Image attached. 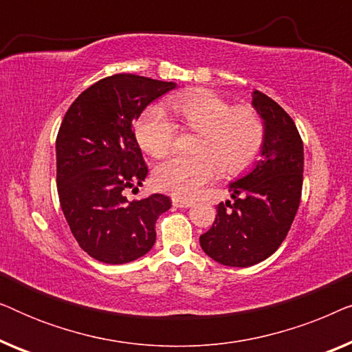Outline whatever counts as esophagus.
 I'll use <instances>...</instances> for the list:
<instances>
[{
    "instance_id": "1",
    "label": "esophagus",
    "mask_w": 352,
    "mask_h": 352,
    "mask_svg": "<svg viewBox=\"0 0 352 352\" xmlns=\"http://www.w3.org/2000/svg\"><path fill=\"white\" fill-rule=\"evenodd\" d=\"M173 205L177 206V208H189V206L194 205L192 200H184V199H177V197H173Z\"/></svg>"
}]
</instances>
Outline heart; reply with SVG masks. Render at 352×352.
Segmentation results:
<instances>
[{
    "label": "heart",
    "mask_w": 352,
    "mask_h": 352,
    "mask_svg": "<svg viewBox=\"0 0 352 352\" xmlns=\"http://www.w3.org/2000/svg\"><path fill=\"white\" fill-rule=\"evenodd\" d=\"M181 128L195 131L192 155H173L153 171L158 189L192 199L223 170L239 175L259 157L266 141V124L256 109L234 107L213 91H192L170 99ZM177 124L165 109L152 105L136 123V139L153 158L165 157L175 142Z\"/></svg>",
    "instance_id": "1"
}]
</instances>
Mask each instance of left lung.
I'll use <instances>...</instances> for the list:
<instances>
[{"label":"left lung","instance_id":"obj_1","mask_svg":"<svg viewBox=\"0 0 352 352\" xmlns=\"http://www.w3.org/2000/svg\"><path fill=\"white\" fill-rule=\"evenodd\" d=\"M253 105L266 124L261 160L230 184L234 204L221 201L213 226L200 235L204 252L224 266L248 267L271 256L285 240L301 200L305 152L295 122L258 89Z\"/></svg>","mask_w":352,"mask_h":352}]
</instances>
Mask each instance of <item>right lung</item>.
<instances>
[{"label":"right lung","mask_w":352,"mask_h":352,"mask_svg":"<svg viewBox=\"0 0 352 352\" xmlns=\"http://www.w3.org/2000/svg\"><path fill=\"white\" fill-rule=\"evenodd\" d=\"M176 83L117 74L74 100L56 138L57 194L80 248L105 264L141 258L155 243L158 216L171 208L162 194L128 201L148 168L133 122Z\"/></svg>","instance_id":"right-lung-1"}]
</instances>
